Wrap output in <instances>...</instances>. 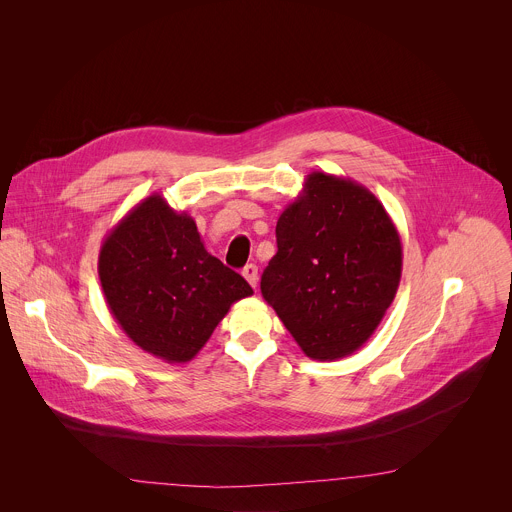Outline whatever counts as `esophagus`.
Here are the masks:
<instances>
[{"instance_id":"34e87169","label":"esophagus","mask_w":512,"mask_h":512,"mask_svg":"<svg viewBox=\"0 0 512 512\" xmlns=\"http://www.w3.org/2000/svg\"><path fill=\"white\" fill-rule=\"evenodd\" d=\"M243 277L249 281V285L251 287H257V281H259V277H257V265H247L245 269H243Z\"/></svg>"}]
</instances>
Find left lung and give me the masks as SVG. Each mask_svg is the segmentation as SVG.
Masks as SVG:
<instances>
[{"label":"left lung","instance_id":"left-lung-1","mask_svg":"<svg viewBox=\"0 0 512 512\" xmlns=\"http://www.w3.org/2000/svg\"><path fill=\"white\" fill-rule=\"evenodd\" d=\"M263 300L306 356L336 360L367 342L395 300L403 269L397 227L362 184L312 172L277 218Z\"/></svg>","mask_w":512,"mask_h":512}]
</instances>
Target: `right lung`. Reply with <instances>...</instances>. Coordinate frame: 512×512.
I'll list each match as a JSON object with an SVG mask.
<instances>
[{"label": "right lung", "mask_w": 512, "mask_h": 512, "mask_svg": "<svg viewBox=\"0 0 512 512\" xmlns=\"http://www.w3.org/2000/svg\"><path fill=\"white\" fill-rule=\"evenodd\" d=\"M107 308L143 352L188 362L251 285L212 257L194 218L162 194L135 204L99 251Z\"/></svg>", "instance_id": "1"}]
</instances>
